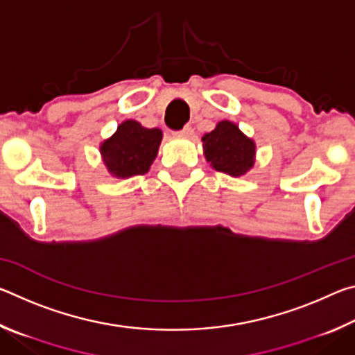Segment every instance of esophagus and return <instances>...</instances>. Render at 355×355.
I'll return each instance as SVG.
<instances>
[{
	"label": "esophagus",
	"mask_w": 355,
	"mask_h": 355,
	"mask_svg": "<svg viewBox=\"0 0 355 355\" xmlns=\"http://www.w3.org/2000/svg\"><path fill=\"white\" fill-rule=\"evenodd\" d=\"M175 135L183 136V137H191L192 135H194V130H192L191 125H186V127L182 131H178V133H175Z\"/></svg>",
	"instance_id": "obj_1"
}]
</instances>
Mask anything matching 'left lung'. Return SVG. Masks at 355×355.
I'll list each match as a JSON object with an SVG mask.
<instances>
[{"label": "left lung", "mask_w": 355, "mask_h": 355, "mask_svg": "<svg viewBox=\"0 0 355 355\" xmlns=\"http://www.w3.org/2000/svg\"><path fill=\"white\" fill-rule=\"evenodd\" d=\"M202 142L205 158L216 171L241 177L254 167L255 142L236 123L222 120L211 133L202 137Z\"/></svg>", "instance_id": "8db88e82"}]
</instances>
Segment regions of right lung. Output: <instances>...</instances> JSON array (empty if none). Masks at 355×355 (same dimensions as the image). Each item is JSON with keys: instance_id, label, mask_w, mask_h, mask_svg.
<instances>
[{"instance_id": "add662e5", "label": "right lung", "mask_w": 355, "mask_h": 355, "mask_svg": "<svg viewBox=\"0 0 355 355\" xmlns=\"http://www.w3.org/2000/svg\"><path fill=\"white\" fill-rule=\"evenodd\" d=\"M163 131L146 128L136 120H125L110 139L100 146L106 169L117 178L144 175L158 155Z\"/></svg>"}]
</instances>
